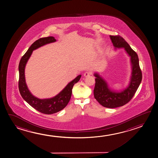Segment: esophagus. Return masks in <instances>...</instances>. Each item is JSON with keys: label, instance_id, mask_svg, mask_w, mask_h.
Returning <instances> with one entry per match:
<instances>
[{"label": "esophagus", "instance_id": "1", "mask_svg": "<svg viewBox=\"0 0 158 158\" xmlns=\"http://www.w3.org/2000/svg\"><path fill=\"white\" fill-rule=\"evenodd\" d=\"M92 74V73L91 72L89 71V72H85V73L84 74V77H89V76H91Z\"/></svg>", "mask_w": 158, "mask_h": 158}]
</instances>
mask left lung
<instances>
[{
  "mask_svg": "<svg viewBox=\"0 0 158 158\" xmlns=\"http://www.w3.org/2000/svg\"><path fill=\"white\" fill-rule=\"evenodd\" d=\"M110 39L115 48H123L131 57V76L129 85L121 92L114 91L109 88L107 82L97 73L94 76L96 83L94 97L100 104L105 108H115L128 103L134 96L142 80V72L139 65L137 54L133 50L125 40L119 35H110Z\"/></svg>",
  "mask_w": 158,
  "mask_h": 158,
  "instance_id": "left-lung-1",
  "label": "left lung"
}]
</instances>
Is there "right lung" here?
I'll return each mask as SVG.
<instances>
[{
    "mask_svg": "<svg viewBox=\"0 0 158 158\" xmlns=\"http://www.w3.org/2000/svg\"><path fill=\"white\" fill-rule=\"evenodd\" d=\"M56 41L54 37L49 36L39 39L34 42L28 49L27 52L21 58L19 64V91L24 100L32 108L39 112L44 114H55L64 109L68 104L71 99L73 86L80 80L81 76L77 77L74 80L69 82L59 94L53 98L48 99H39L34 96L28 89L25 79V67L32 51Z\"/></svg>",
    "mask_w": 158,
    "mask_h": 158,
    "instance_id": "add662e5",
    "label": "right lung"
}]
</instances>
